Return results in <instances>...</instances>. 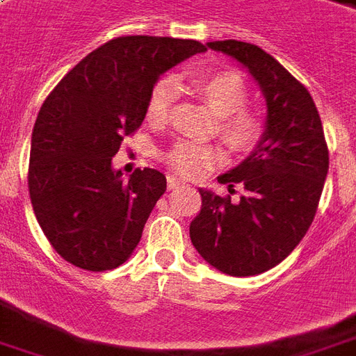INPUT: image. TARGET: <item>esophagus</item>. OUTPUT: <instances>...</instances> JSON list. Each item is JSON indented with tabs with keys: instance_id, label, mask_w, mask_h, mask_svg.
Masks as SVG:
<instances>
[{
	"instance_id": "1",
	"label": "esophagus",
	"mask_w": 356,
	"mask_h": 356,
	"mask_svg": "<svg viewBox=\"0 0 356 356\" xmlns=\"http://www.w3.org/2000/svg\"><path fill=\"white\" fill-rule=\"evenodd\" d=\"M185 186V181H181L177 177H168V188L173 191V188H183Z\"/></svg>"
}]
</instances>
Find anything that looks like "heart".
Returning a JSON list of instances; mask_svg holds the SVG:
<instances>
[{
	"instance_id": "obj_1",
	"label": "heart",
	"mask_w": 356,
	"mask_h": 356,
	"mask_svg": "<svg viewBox=\"0 0 356 356\" xmlns=\"http://www.w3.org/2000/svg\"><path fill=\"white\" fill-rule=\"evenodd\" d=\"M192 86L209 102V105L220 117L218 136L232 151L251 152L259 147L260 141L264 139L266 122L259 113L245 109V105L249 104V90L238 73L234 71L205 73L194 79ZM173 94H175L173 84L168 79H162L152 86L145 109L147 118L152 124L165 122L170 115ZM215 158H217L215 149L191 141H179L165 154L168 164L186 177L198 175L200 171H204L215 162Z\"/></svg>"
}]
</instances>
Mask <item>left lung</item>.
<instances>
[{
	"instance_id": "left-lung-1",
	"label": "left lung",
	"mask_w": 356,
	"mask_h": 356,
	"mask_svg": "<svg viewBox=\"0 0 356 356\" xmlns=\"http://www.w3.org/2000/svg\"><path fill=\"white\" fill-rule=\"evenodd\" d=\"M247 67L266 97V134L254 151L218 183L244 186L239 199L200 191L202 209L191 222L196 251L218 272L249 277L268 272L294 251L312 226L328 173V147L313 97L260 47L213 41Z\"/></svg>"
}]
</instances>
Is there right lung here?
<instances>
[{
  "instance_id": "1",
  "label": "right lung",
  "mask_w": 356,
  "mask_h": 356,
  "mask_svg": "<svg viewBox=\"0 0 356 356\" xmlns=\"http://www.w3.org/2000/svg\"><path fill=\"white\" fill-rule=\"evenodd\" d=\"M205 51L194 39H111L47 96L31 134L28 188L41 230L70 264L105 272L138 247L165 177L145 168L126 181L111 160L143 122L158 77Z\"/></svg>"
}]
</instances>
